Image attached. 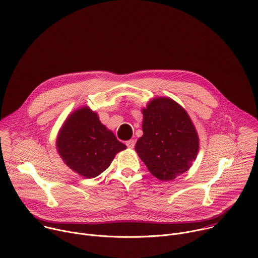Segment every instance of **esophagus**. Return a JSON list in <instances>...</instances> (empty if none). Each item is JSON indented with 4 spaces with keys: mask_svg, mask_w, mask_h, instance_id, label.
Returning <instances> with one entry per match:
<instances>
[{
    "mask_svg": "<svg viewBox=\"0 0 258 258\" xmlns=\"http://www.w3.org/2000/svg\"><path fill=\"white\" fill-rule=\"evenodd\" d=\"M126 145L129 147V148H133L135 146V141L132 139V140H128L126 142Z\"/></svg>",
    "mask_w": 258,
    "mask_h": 258,
    "instance_id": "obj_1",
    "label": "esophagus"
}]
</instances>
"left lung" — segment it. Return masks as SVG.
Instances as JSON below:
<instances>
[{
    "instance_id": "left-lung-1",
    "label": "left lung",
    "mask_w": 258,
    "mask_h": 258,
    "mask_svg": "<svg viewBox=\"0 0 258 258\" xmlns=\"http://www.w3.org/2000/svg\"><path fill=\"white\" fill-rule=\"evenodd\" d=\"M142 114L143 135L135 150L154 177L171 181L195 161L199 147L197 132L186 111L168 97L152 99Z\"/></svg>"
}]
</instances>
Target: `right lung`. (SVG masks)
Listing matches in <instances>:
<instances>
[{
  "label": "right lung",
  "mask_w": 258,
  "mask_h": 258,
  "mask_svg": "<svg viewBox=\"0 0 258 258\" xmlns=\"http://www.w3.org/2000/svg\"><path fill=\"white\" fill-rule=\"evenodd\" d=\"M57 147L65 164L85 178L106 171L116 153L125 149L114 133L88 108L75 111L62 127Z\"/></svg>",
  "instance_id": "right-lung-1"
}]
</instances>
